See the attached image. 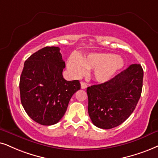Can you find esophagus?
<instances>
[{"label":"esophagus","instance_id":"1","mask_svg":"<svg viewBox=\"0 0 158 158\" xmlns=\"http://www.w3.org/2000/svg\"><path fill=\"white\" fill-rule=\"evenodd\" d=\"M81 89H86L87 88V84L84 81H81Z\"/></svg>","mask_w":158,"mask_h":158}]
</instances>
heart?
I'll return each instance as SVG.
<instances>
[{"label": "heart", "mask_w": 158, "mask_h": 158, "mask_svg": "<svg viewBox=\"0 0 158 158\" xmlns=\"http://www.w3.org/2000/svg\"><path fill=\"white\" fill-rule=\"evenodd\" d=\"M125 60L120 55L111 53H91L81 58L72 55L67 62L69 72L74 78H79L86 73V69L92 70L93 79L99 83H104L114 77L125 66Z\"/></svg>", "instance_id": "1"}]
</instances>
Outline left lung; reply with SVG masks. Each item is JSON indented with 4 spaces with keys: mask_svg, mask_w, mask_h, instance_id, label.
Segmentation results:
<instances>
[{
    "mask_svg": "<svg viewBox=\"0 0 158 158\" xmlns=\"http://www.w3.org/2000/svg\"><path fill=\"white\" fill-rule=\"evenodd\" d=\"M143 77L141 65L132 64L106 82L87 87L88 114L94 125L111 129L126 120L141 97Z\"/></svg>",
    "mask_w": 158,
    "mask_h": 158,
    "instance_id": "left-lung-1",
    "label": "left lung"
}]
</instances>
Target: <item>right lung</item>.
<instances>
[{"instance_id": "right-lung-1", "label": "right lung", "mask_w": 158, "mask_h": 158, "mask_svg": "<svg viewBox=\"0 0 158 158\" xmlns=\"http://www.w3.org/2000/svg\"><path fill=\"white\" fill-rule=\"evenodd\" d=\"M65 62L60 48L46 47L24 63L19 81L22 105L31 118L42 125H55L67 110L72 95L80 89L79 80L63 77Z\"/></svg>"}]
</instances>
